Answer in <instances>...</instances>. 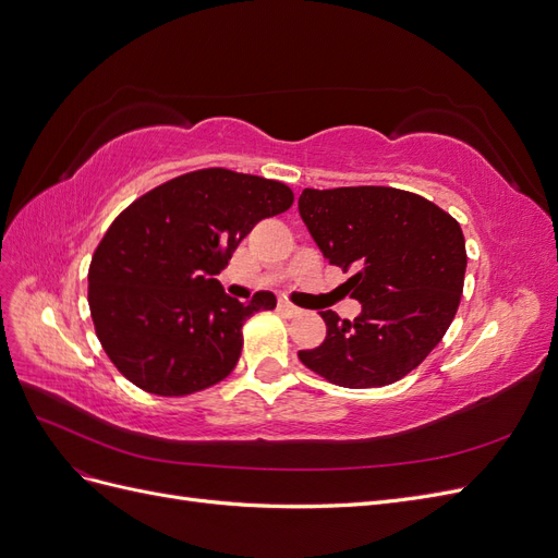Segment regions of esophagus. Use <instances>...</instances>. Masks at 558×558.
Returning <instances> with one entry per match:
<instances>
[{"label": "esophagus", "instance_id": "34e87169", "mask_svg": "<svg viewBox=\"0 0 558 558\" xmlns=\"http://www.w3.org/2000/svg\"><path fill=\"white\" fill-rule=\"evenodd\" d=\"M279 312L283 314V316H289V318H293V316H298L302 310L300 307H295V305H291V302H286V300H281L279 302Z\"/></svg>", "mask_w": 558, "mask_h": 558}]
</instances>
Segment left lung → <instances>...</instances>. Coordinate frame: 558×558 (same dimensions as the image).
<instances>
[{"label":"left lung","mask_w":558,"mask_h":558,"mask_svg":"<svg viewBox=\"0 0 558 558\" xmlns=\"http://www.w3.org/2000/svg\"><path fill=\"white\" fill-rule=\"evenodd\" d=\"M300 216L320 253L349 269L347 289L363 312H320L328 335L300 351L302 365L344 388L388 386L440 344L461 305L465 240L430 199L388 185L305 189Z\"/></svg>","instance_id":"8db88e82"}]
</instances>
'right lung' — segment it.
Returning a JSON list of instances; mask_svg holds the SVG:
<instances>
[{"mask_svg":"<svg viewBox=\"0 0 558 558\" xmlns=\"http://www.w3.org/2000/svg\"><path fill=\"white\" fill-rule=\"evenodd\" d=\"M293 205L289 185L207 167L174 177L116 216L88 269L97 340L142 391L181 398L223 381L242 356V326L275 310L246 305L216 275L258 221Z\"/></svg>","mask_w":558,"mask_h":558,"instance_id":"right-lung-1","label":"right lung"}]
</instances>
